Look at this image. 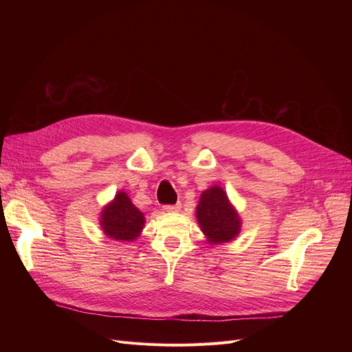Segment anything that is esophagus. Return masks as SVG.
Instances as JSON below:
<instances>
[{
  "mask_svg": "<svg viewBox=\"0 0 352 352\" xmlns=\"http://www.w3.org/2000/svg\"><path fill=\"white\" fill-rule=\"evenodd\" d=\"M162 210H164L165 212H177V211L181 210V204H173V206L168 204V206H164Z\"/></svg>",
  "mask_w": 352,
  "mask_h": 352,
  "instance_id": "34e87169",
  "label": "esophagus"
}]
</instances>
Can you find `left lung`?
I'll list each match as a JSON object with an SVG mask.
<instances>
[{
    "label": "left lung",
    "instance_id": "8db88e82",
    "mask_svg": "<svg viewBox=\"0 0 352 352\" xmlns=\"http://www.w3.org/2000/svg\"><path fill=\"white\" fill-rule=\"evenodd\" d=\"M197 219L202 232L208 236V241L217 244L231 241L241 226L227 194L217 186L201 194L197 206Z\"/></svg>",
    "mask_w": 352,
    "mask_h": 352
}]
</instances>
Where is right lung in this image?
<instances>
[{
  "instance_id": "right-lung-1",
  "label": "right lung",
  "mask_w": 352,
  "mask_h": 352,
  "mask_svg": "<svg viewBox=\"0 0 352 352\" xmlns=\"http://www.w3.org/2000/svg\"><path fill=\"white\" fill-rule=\"evenodd\" d=\"M100 219L104 232L118 241L135 239L145 221L142 212L133 204L125 192L116 195L114 201L104 208Z\"/></svg>"
}]
</instances>
